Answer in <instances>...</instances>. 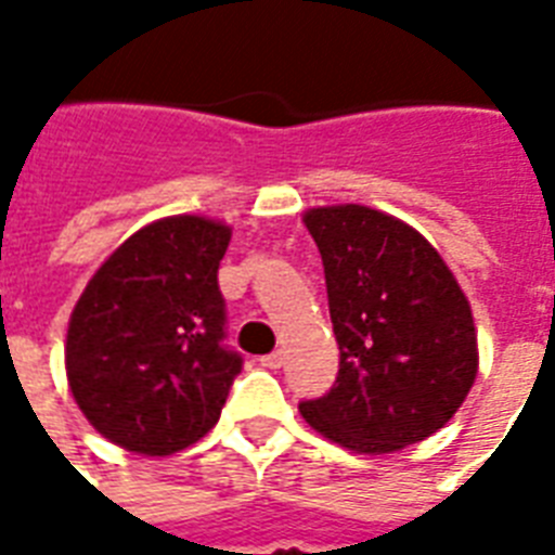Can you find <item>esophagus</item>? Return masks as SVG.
<instances>
[{"instance_id": "esophagus-1", "label": "esophagus", "mask_w": 555, "mask_h": 555, "mask_svg": "<svg viewBox=\"0 0 555 555\" xmlns=\"http://www.w3.org/2000/svg\"><path fill=\"white\" fill-rule=\"evenodd\" d=\"M261 365H264V369H279V365H282V351H273V354H264L259 360Z\"/></svg>"}]
</instances>
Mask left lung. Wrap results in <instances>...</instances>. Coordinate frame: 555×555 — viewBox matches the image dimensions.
Here are the masks:
<instances>
[{
  "mask_svg": "<svg viewBox=\"0 0 555 555\" xmlns=\"http://www.w3.org/2000/svg\"><path fill=\"white\" fill-rule=\"evenodd\" d=\"M339 374L299 403L311 429L360 455H386L443 429L478 374L464 291L414 227L363 204L317 207Z\"/></svg>",
  "mask_w": 555,
  "mask_h": 555,
  "instance_id": "8db88e82",
  "label": "left lung"
}]
</instances>
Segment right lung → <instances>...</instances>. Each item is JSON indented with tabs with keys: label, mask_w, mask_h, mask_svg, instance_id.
I'll use <instances>...</instances> for the list:
<instances>
[{
	"label": "right lung",
	"mask_w": 555,
	"mask_h": 555,
	"mask_svg": "<svg viewBox=\"0 0 555 555\" xmlns=\"http://www.w3.org/2000/svg\"><path fill=\"white\" fill-rule=\"evenodd\" d=\"M230 227L169 216L129 235L91 276L65 337L86 421L138 455H172L218 423L242 354L224 346L218 264Z\"/></svg>",
	"instance_id": "1"
}]
</instances>
